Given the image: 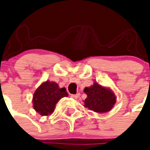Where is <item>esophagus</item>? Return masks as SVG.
<instances>
[{"label":"esophagus","mask_w":150,"mask_h":150,"mask_svg":"<svg viewBox=\"0 0 150 150\" xmlns=\"http://www.w3.org/2000/svg\"><path fill=\"white\" fill-rule=\"evenodd\" d=\"M79 96H80V95H79V93H78V94H76V95H71V97L73 98H75V99H76V98H78Z\"/></svg>","instance_id":"1"}]
</instances>
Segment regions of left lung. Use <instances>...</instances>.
Wrapping results in <instances>:
<instances>
[{
	"label": "left lung",
	"instance_id": "8db88e82",
	"mask_svg": "<svg viewBox=\"0 0 150 150\" xmlns=\"http://www.w3.org/2000/svg\"><path fill=\"white\" fill-rule=\"evenodd\" d=\"M87 97L84 100V106L98 113L110 111L116 103L115 93L109 88L101 86L98 83L83 90Z\"/></svg>",
	"mask_w": 150,
	"mask_h": 150
}]
</instances>
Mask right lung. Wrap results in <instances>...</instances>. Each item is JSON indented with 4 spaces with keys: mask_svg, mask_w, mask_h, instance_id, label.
Segmentation results:
<instances>
[{
    "mask_svg": "<svg viewBox=\"0 0 150 150\" xmlns=\"http://www.w3.org/2000/svg\"><path fill=\"white\" fill-rule=\"evenodd\" d=\"M67 95L66 88H59L55 82L46 81L35 90L33 98V107L40 115H48L54 111L59 100Z\"/></svg>",
    "mask_w": 150,
    "mask_h": 150,
    "instance_id": "obj_1",
    "label": "right lung"
}]
</instances>
